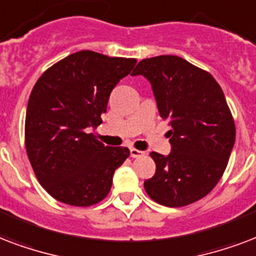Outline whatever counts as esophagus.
<instances>
[{"instance_id": "esophagus-1", "label": "esophagus", "mask_w": 256, "mask_h": 256, "mask_svg": "<svg viewBox=\"0 0 256 256\" xmlns=\"http://www.w3.org/2000/svg\"><path fill=\"white\" fill-rule=\"evenodd\" d=\"M130 156H132V158H136V159H138V158H142V156L146 155V154H144L142 150H134V148H130Z\"/></svg>"}]
</instances>
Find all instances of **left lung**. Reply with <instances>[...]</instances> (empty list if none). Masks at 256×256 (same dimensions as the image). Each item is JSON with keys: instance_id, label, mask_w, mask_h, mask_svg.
<instances>
[{"instance_id": "obj_1", "label": "left lung", "mask_w": 256, "mask_h": 256, "mask_svg": "<svg viewBox=\"0 0 256 256\" xmlns=\"http://www.w3.org/2000/svg\"><path fill=\"white\" fill-rule=\"evenodd\" d=\"M138 74L150 82L160 116L171 126V154L150 152L156 172L144 188L167 207L195 203L220 180L235 142L224 93L208 72L178 56L142 60L132 72Z\"/></svg>"}]
</instances>
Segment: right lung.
<instances>
[{"instance_id":"1","label":"right lung","mask_w":256,"mask_h":256,"mask_svg":"<svg viewBox=\"0 0 256 256\" xmlns=\"http://www.w3.org/2000/svg\"><path fill=\"white\" fill-rule=\"evenodd\" d=\"M138 61L81 50L46 69L32 89L25 146L45 191L61 203L88 207L104 199L114 171L130 156L86 128L100 126L112 89Z\"/></svg>"}]
</instances>
